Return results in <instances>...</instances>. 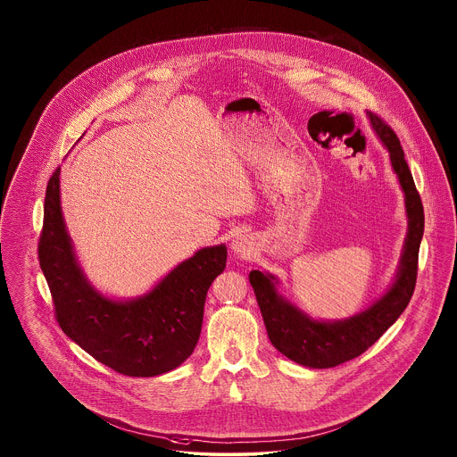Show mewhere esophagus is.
Segmentation results:
<instances>
[{
    "mask_svg": "<svg viewBox=\"0 0 457 457\" xmlns=\"http://www.w3.org/2000/svg\"><path fill=\"white\" fill-rule=\"evenodd\" d=\"M230 248H232V252L237 253L239 257L250 259V255H252L253 250H255V239H253L250 234H237V236L232 239Z\"/></svg>",
    "mask_w": 457,
    "mask_h": 457,
    "instance_id": "34e87169",
    "label": "esophagus"
}]
</instances>
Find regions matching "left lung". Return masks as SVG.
Listing matches in <instances>:
<instances>
[{"label": "left lung", "instance_id": "8db88e82", "mask_svg": "<svg viewBox=\"0 0 457 457\" xmlns=\"http://www.w3.org/2000/svg\"><path fill=\"white\" fill-rule=\"evenodd\" d=\"M366 114L382 145L389 151L392 170L404 195L408 220L401 259L391 287L371 306L348 319L317 320L279 294V279L276 276L259 269L248 276L274 348L290 361L313 370L334 368L366 352L399 319L415 288L419 248L424 234L422 202L399 138L378 116Z\"/></svg>", "mask_w": 457, "mask_h": 457}]
</instances>
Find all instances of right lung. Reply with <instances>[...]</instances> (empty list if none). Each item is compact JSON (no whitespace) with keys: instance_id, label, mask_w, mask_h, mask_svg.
Segmentation results:
<instances>
[{"instance_id":"1","label":"right lung","mask_w":457,"mask_h":457,"mask_svg":"<svg viewBox=\"0 0 457 457\" xmlns=\"http://www.w3.org/2000/svg\"><path fill=\"white\" fill-rule=\"evenodd\" d=\"M60 172L47 185L38 245L60 327L84 352L121 375L158 377L176 370L195 350L205 295L227 265V246L198 250L138 297H109L91 285L77 261L62 211Z\"/></svg>"}]
</instances>
